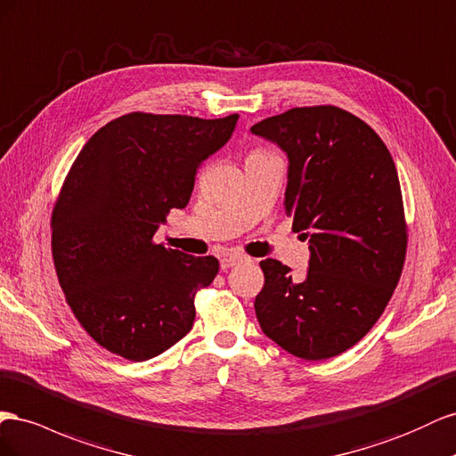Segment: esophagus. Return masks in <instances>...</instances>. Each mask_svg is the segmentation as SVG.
Returning <instances> with one entry per match:
<instances>
[{
  "instance_id": "34e87169",
  "label": "esophagus",
  "mask_w": 456,
  "mask_h": 456,
  "mask_svg": "<svg viewBox=\"0 0 456 456\" xmlns=\"http://www.w3.org/2000/svg\"><path fill=\"white\" fill-rule=\"evenodd\" d=\"M242 262H248V257L242 256V254H224V256H221V259H219V265H221V269L225 271V269L235 267V265H239Z\"/></svg>"
}]
</instances>
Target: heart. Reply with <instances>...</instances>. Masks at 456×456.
<instances>
[{
    "label": "heart",
    "mask_w": 456,
    "mask_h": 456,
    "mask_svg": "<svg viewBox=\"0 0 456 456\" xmlns=\"http://www.w3.org/2000/svg\"><path fill=\"white\" fill-rule=\"evenodd\" d=\"M252 154H265V152H252Z\"/></svg>",
    "instance_id": "heart-1"
}]
</instances>
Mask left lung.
<instances>
[{
	"label": "left lung",
	"instance_id": "8db88e82",
	"mask_svg": "<svg viewBox=\"0 0 456 456\" xmlns=\"http://www.w3.org/2000/svg\"><path fill=\"white\" fill-rule=\"evenodd\" d=\"M250 132L289 159L284 210L311 252L304 281L277 259L259 264L265 284L254 304L257 322L296 357H336L379 321L405 264L394 159L369 124L330 105L290 109Z\"/></svg>",
	"mask_w": 456,
	"mask_h": 456
}]
</instances>
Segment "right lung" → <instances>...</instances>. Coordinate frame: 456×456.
<instances>
[{"label":"right lung","mask_w":456,"mask_h":456,"mask_svg":"<svg viewBox=\"0 0 456 456\" xmlns=\"http://www.w3.org/2000/svg\"><path fill=\"white\" fill-rule=\"evenodd\" d=\"M237 120L124 114L74 160L51 216L53 262L76 319L112 354L147 361L192 329L194 296L219 262L164 248L154 235L189 204L199 166Z\"/></svg>","instance_id":"1"}]
</instances>
